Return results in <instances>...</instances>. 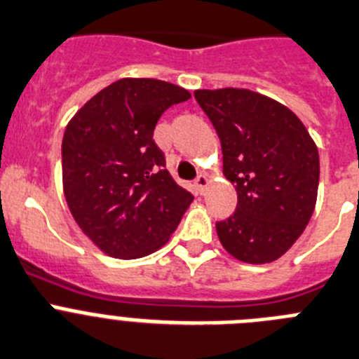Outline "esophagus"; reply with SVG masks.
<instances>
[{"label":"esophagus","mask_w":359,"mask_h":359,"mask_svg":"<svg viewBox=\"0 0 359 359\" xmlns=\"http://www.w3.org/2000/svg\"><path fill=\"white\" fill-rule=\"evenodd\" d=\"M195 186L196 189H198L200 195H203V193H205V187L209 186V179L205 175H198L195 180Z\"/></svg>","instance_id":"34e87169"}]
</instances>
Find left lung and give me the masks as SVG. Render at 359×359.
Masks as SVG:
<instances>
[{
    "label": "left lung",
    "mask_w": 359,
    "mask_h": 359,
    "mask_svg": "<svg viewBox=\"0 0 359 359\" xmlns=\"http://www.w3.org/2000/svg\"><path fill=\"white\" fill-rule=\"evenodd\" d=\"M195 98L218 134L224 175L238 193L234 215L216 224L219 243L243 263H272L315 211V141L288 107L250 89H198Z\"/></svg>",
    "instance_id": "left-lung-1"
}]
</instances>
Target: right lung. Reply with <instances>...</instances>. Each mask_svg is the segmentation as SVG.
Here are the masks:
<instances>
[{"mask_svg": "<svg viewBox=\"0 0 359 359\" xmlns=\"http://www.w3.org/2000/svg\"><path fill=\"white\" fill-rule=\"evenodd\" d=\"M189 98L163 80L121 79L67 123L64 196L83 234L107 256L137 259L159 250L193 202L154 141L163 112Z\"/></svg>", "mask_w": 359, "mask_h": 359, "instance_id": "1", "label": "right lung"}]
</instances>
